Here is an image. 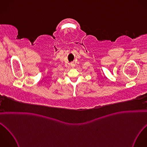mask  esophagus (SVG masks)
I'll return each mask as SVG.
<instances>
[{
  "label": "esophagus",
  "instance_id": "obj_1",
  "mask_svg": "<svg viewBox=\"0 0 147 147\" xmlns=\"http://www.w3.org/2000/svg\"><path fill=\"white\" fill-rule=\"evenodd\" d=\"M70 66H71V67H74V66H75V64H74V63H71L70 64Z\"/></svg>",
  "mask_w": 147,
  "mask_h": 147
}]
</instances>
